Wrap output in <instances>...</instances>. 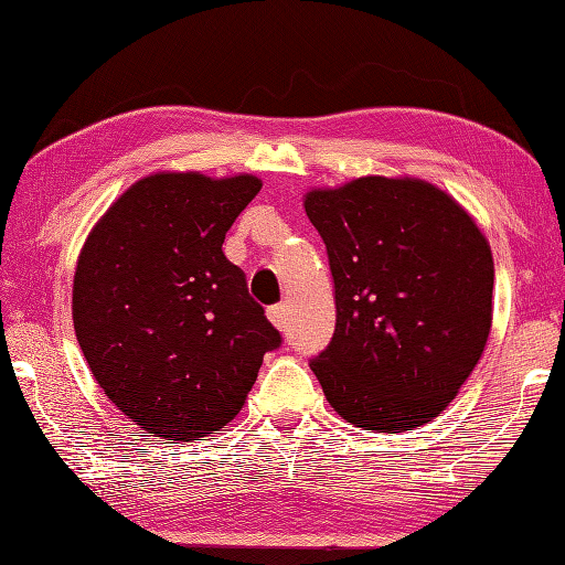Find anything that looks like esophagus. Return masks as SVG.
Masks as SVG:
<instances>
[{
  "label": "esophagus",
  "instance_id": "esophagus-1",
  "mask_svg": "<svg viewBox=\"0 0 565 565\" xmlns=\"http://www.w3.org/2000/svg\"><path fill=\"white\" fill-rule=\"evenodd\" d=\"M267 316H269V320H271L276 328H286V306L284 303L269 306L267 308Z\"/></svg>",
  "mask_w": 565,
  "mask_h": 565
}]
</instances>
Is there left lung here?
I'll list each match as a JSON object with an SVG mask.
<instances>
[{"instance_id": "8db88e82", "label": "left lung", "mask_w": 565, "mask_h": 565, "mask_svg": "<svg viewBox=\"0 0 565 565\" xmlns=\"http://www.w3.org/2000/svg\"><path fill=\"white\" fill-rule=\"evenodd\" d=\"M335 284V333L311 360L330 406L402 434L456 399L492 326L488 239L450 195L416 179L306 195Z\"/></svg>"}]
</instances>
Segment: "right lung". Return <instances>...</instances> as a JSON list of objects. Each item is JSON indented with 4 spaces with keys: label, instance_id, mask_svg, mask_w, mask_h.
I'll use <instances>...</instances> for the list:
<instances>
[{
    "label": "right lung",
    "instance_id": "1",
    "mask_svg": "<svg viewBox=\"0 0 565 565\" xmlns=\"http://www.w3.org/2000/svg\"><path fill=\"white\" fill-rule=\"evenodd\" d=\"M259 188L254 175H149L85 242L75 335L107 399L149 434L201 440L223 428L245 406L264 355L281 345L223 252Z\"/></svg>",
    "mask_w": 565,
    "mask_h": 565
}]
</instances>
